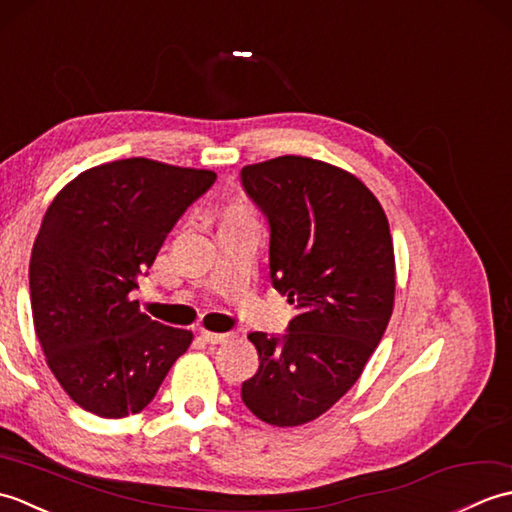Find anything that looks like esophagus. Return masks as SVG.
I'll return each mask as SVG.
<instances>
[{"instance_id": "34e87169", "label": "esophagus", "mask_w": 512, "mask_h": 512, "mask_svg": "<svg viewBox=\"0 0 512 512\" xmlns=\"http://www.w3.org/2000/svg\"><path fill=\"white\" fill-rule=\"evenodd\" d=\"M202 339L209 345H217V343H226L233 339V332H202Z\"/></svg>"}]
</instances>
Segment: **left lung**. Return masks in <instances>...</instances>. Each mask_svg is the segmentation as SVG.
<instances>
[{
	"instance_id": "obj_1",
	"label": "left lung",
	"mask_w": 512,
	"mask_h": 512,
	"mask_svg": "<svg viewBox=\"0 0 512 512\" xmlns=\"http://www.w3.org/2000/svg\"><path fill=\"white\" fill-rule=\"evenodd\" d=\"M270 228V281L295 303L284 334L253 332L259 369L242 400L259 420L297 427L347 394L383 339L396 266L383 206L352 173L281 156L239 173Z\"/></svg>"
}]
</instances>
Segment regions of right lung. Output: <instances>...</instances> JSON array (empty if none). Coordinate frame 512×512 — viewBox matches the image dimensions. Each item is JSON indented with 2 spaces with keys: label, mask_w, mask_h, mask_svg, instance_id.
Instances as JSON below:
<instances>
[{
  "label": "right lung",
  "mask_w": 512,
  "mask_h": 512,
  "mask_svg": "<svg viewBox=\"0 0 512 512\" xmlns=\"http://www.w3.org/2000/svg\"><path fill=\"white\" fill-rule=\"evenodd\" d=\"M215 180L127 158L83 171L48 206L30 257L32 319L52 374L85 411H143L191 345L189 330L149 319L129 295Z\"/></svg>",
  "instance_id": "right-lung-1"
}]
</instances>
